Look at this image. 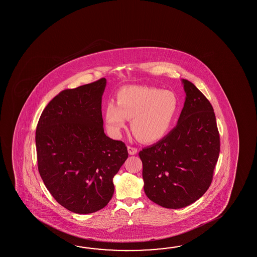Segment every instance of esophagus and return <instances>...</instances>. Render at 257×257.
<instances>
[{"label": "esophagus", "instance_id": "obj_1", "mask_svg": "<svg viewBox=\"0 0 257 257\" xmlns=\"http://www.w3.org/2000/svg\"><path fill=\"white\" fill-rule=\"evenodd\" d=\"M127 152H128L131 155H134V154H136L138 153V150H137V148L127 146Z\"/></svg>", "mask_w": 257, "mask_h": 257}]
</instances>
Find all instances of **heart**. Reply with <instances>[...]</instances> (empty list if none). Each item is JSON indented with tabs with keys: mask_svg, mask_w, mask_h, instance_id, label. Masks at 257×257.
I'll list each match as a JSON object with an SVG mask.
<instances>
[{
	"mask_svg": "<svg viewBox=\"0 0 257 257\" xmlns=\"http://www.w3.org/2000/svg\"><path fill=\"white\" fill-rule=\"evenodd\" d=\"M175 93L147 86H127L116 93V104L109 101L104 108V120L110 133L120 136L131 119V130L143 142H159L168 134L178 113Z\"/></svg>",
	"mask_w": 257,
	"mask_h": 257,
	"instance_id": "b5f03b06",
	"label": "heart"
}]
</instances>
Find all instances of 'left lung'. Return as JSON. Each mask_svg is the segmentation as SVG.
Masks as SVG:
<instances>
[{"label":"left lung","instance_id":"1","mask_svg":"<svg viewBox=\"0 0 257 257\" xmlns=\"http://www.w3.org/2000/svg\"><path fill=\"white\" fill-rule=\"evenodd\" d=\"M182 82L186 96L177 125L139 153L146 196L175 209L189 206L208 190L220 149L212 105L191 82Z\"/></svg>","mask_w":257,"mask_h":257}]
</instances>
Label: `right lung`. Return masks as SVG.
Returning <instances> with one entry per match:
<instances>
[{"mask_svg": "<svg viewBox=\"0 0 257 257\" xmlns=\"http://www.w3.org/2000/svg\"><path fill=\"white\" fill-rule=\"evenodd\" d=\"M104 78L60 92L40 115L36 146L44 184L56 201L74 213L104 208L113 197V177L128 153L104 134Z\"/></svg>", "mask_w": 257, "mask_h": 257, "instance_id": "right-lung-1", "label": "right lung"}]
</instances>
